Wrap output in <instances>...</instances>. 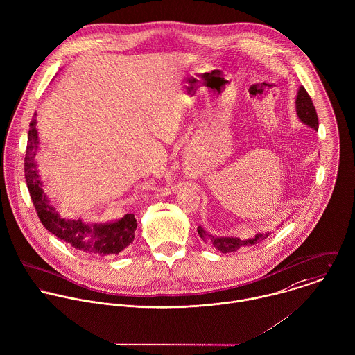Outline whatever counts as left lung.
Segmentation results:
<instances>
[{
	"instance_id": "1",
	"label": "left lung",
	"mask_w": 355,
	"mask_h": 355,
	"mask_svg": "<svg viewBox=\"0 0 355 355\" xmlns=\"http://www.w3.org/2000/svg\"><path fill=\"white\" fill-rule=\"evenodd\" d=\"M296 112H297L299 119L304 124L318 130V116H317L315 106L313 103L311 96L309 95V92L306 91V88L303 85L299 88V92H297ZM198 234L203 239V242L213 245L217 250H220L223 253H231V252H236L239 248L257 245L270 236V234L266 232V234H257L254 238L246 239V241H242L239 238H217V236L209 235L202 227H198Z\"/></svg>"
}]
</instances>
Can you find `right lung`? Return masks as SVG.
<instances>
[{
  "label": "right lung",
  "mask_w": 355,
  "mask_h": 355,
  "mask_svg": "<svg viewBox=\"0 0 355 355\" xmlns=\"http://www.w3.org/2000/svg\"><path fill=\"white\" fill-rule=\"evenodd\" d=\"M38 135L35 130V114L28 125L27 148L24 156V178L31 202L41 224L55 236L67 242L74 249L91 256H114L124 250L134 241L137 220L134 214H125L112 224H84L81 220H64L48 203L37 174L34 155Z\"/></svg>",
  "instance_id": "right-lung-1"
}]
</instances>
